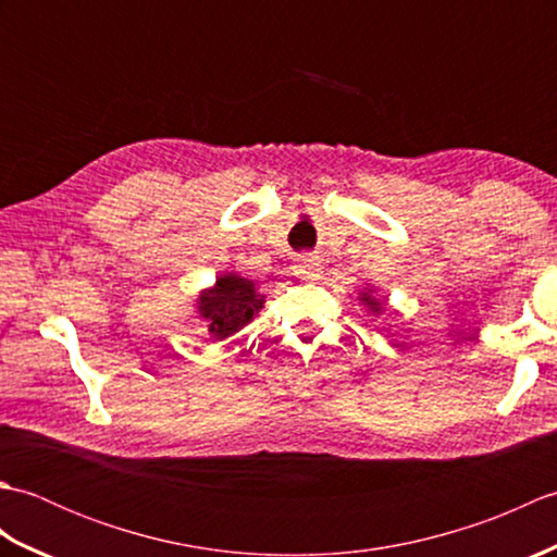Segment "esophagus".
Instances as JSON below:
<instances>
[{
	"label": "esophagus",
	"mask_w": 557,
	"mask_h": 557,
	"mask_svg": "<svg viewBox=\"0 0 557 557\" xmlns=\"http://www.w3.org/2000/svg\"><path fill=\"white\" fill-rule=\"evenodd\" d=\"M299 275H301L304 280H315V277H321V258L313 256V253H306V256H301Z\"/></svg>",
	"instance_id": "esophagus-1"
}]
</instances>
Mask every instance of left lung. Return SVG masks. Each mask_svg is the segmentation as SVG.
Here are the masks:
<instances>
[{
  "label": "left lung",
  "mask_w": 557,
  "mask_h": 557,
  "mask_svg": "<svg viewBox=\"0 0 557 557\" xmlns=\"http://www.w3.org/2000/svg\"><path fill=\"white\" fill-rule=\"evenodd\" d=\"M363 301L369 304V309H371V311H375V313L381 311V304H377V301H375V299H371V297H366V292H363Z\"/></svg>",
  "instance_id": "left-lung-1"
}]
</instances>
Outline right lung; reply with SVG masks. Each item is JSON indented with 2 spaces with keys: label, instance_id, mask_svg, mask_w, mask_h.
<instances>
[{
  "label": "right lung",
  "instance_id": "right-lung-1",
  "mask_svg": "<svg viewBox=\"0 0 557 557\" xmlns=\"http://www.w3.org/2000/svg\"><path fill=\"white\" fill-rule=\"evenodd\" d=\"M200 315L208 321L210 333L218 339L230 337L263 309V297L256 294L253 282L239 275H224L218 285L200 294Z\"/></svg>",
  "mask_w": 557,
  "mask_h": 557
}]
</instances>
